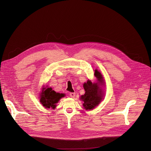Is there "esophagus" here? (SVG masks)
<instances>
[{
    "label": "esophagus",
    "mask_w": 151,
    "mask_h": 151,
    "mask_svg": "<svg viewBox=\"0 0 151 151\" xmlns=\"http://www.w3.org/2000/svg\"><path fill=\"white\" fill-rule=\"evenodd\" d=\"M70 96L71 98H75V97L76 96V93L75 92H71L70 93Z\"/></svg>",
    "instance_id": "esophagus-1"
}]
</instances>
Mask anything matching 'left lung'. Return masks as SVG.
I'll return each instance as SVG.
<instances>
[{"mask_svg": "<svg viewBox=\"0 0 151 151\" xmlns=\"http://www.w3.org/2000/svg\"><path fill=\"white\" fill-rule=\"evenodd\" d=\"M94 76L97 78V81L92 83L88 80L83 84L85 93L80 97L83 101V106L86 110H92L97 106L104 100L105 93L103 88L105 86L104 77L100 71L94 70Z\"/></svg>", "mask_w": 151, "mask_h": 151, "instance_id": "left-lung-1", "label": "left lung"}]
</instances>
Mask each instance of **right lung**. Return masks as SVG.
<instances>
[{"label": "right lung", "mask_w": 151, "mask_h": 151, "mask_svg": "<svg viewBox=\"0 0 151 151\" xmlns=\"http://www.w3.org/2000/svg\"><path fill=\"white\" fill-rule=\"evenodd\" d=\"M65 93H60L55 92L51 88L43 86L42 91L40 93V101L46 109H53L56 108L57 104L62 97H65Z\"/></svg>", "instance_id": "right-lung-1"}]
</instances>
